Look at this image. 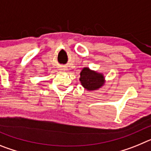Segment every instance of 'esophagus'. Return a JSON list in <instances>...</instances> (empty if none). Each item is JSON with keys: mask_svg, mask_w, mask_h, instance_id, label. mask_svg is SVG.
Masks as SVG:
<instances>
[{"mask_svg": "<svg viewBox=\"0 0 151 151\" xmlns=\"http://www.w3.org/2000/svg\"><path fill=\"white\" fill-rule=\"evenodd\" d=\"M60 70H65L66 69H65V67H60Z\"/></svg>", "mask_w": 151, "mask_h": 151, "instance_id": "esophagus-1", "label": "esophagus"}]
</instances>
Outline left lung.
Returning <instances> with one entry per match:
<instances>
[{"instance_id": "obj_1", "label": "left lung", "mask_w": 151, "mask_h": 151, "mask_svg": "<svg viewBox=\"0 0 151 151\" xmlns=\"http://www.w3.org/2000/svg\"><path fill=\"white\" fill-rule=\"evenodd\" d=\"M80 81L82 86L88 90H95L104 85V79L102 74L84 68L80 73Z\"/></svg>"}]
</instances>
